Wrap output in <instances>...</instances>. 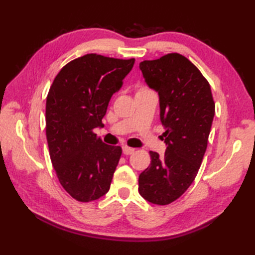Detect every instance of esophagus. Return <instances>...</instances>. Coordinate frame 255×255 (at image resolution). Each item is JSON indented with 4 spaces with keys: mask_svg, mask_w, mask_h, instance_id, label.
<instances>
[{
    "mask_svg": "<svg viewBox=\"0 0 255 255\" xmlns=\"http://www.w3.org/2000/svg\"><path fill=\"white\" fill-rule=\"evenodd\" d=\"M134 152V149L130 148V147H127V145H124L123 147V153L125 155H129V154H132Z\"/></svg>",
    "mask_w": 255,
    "mask_h": 255,
    "instance_id": "34e87169",
    "label": "esophagus"
}]
</instances>
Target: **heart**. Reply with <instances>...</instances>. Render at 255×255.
<instances>
[{
  "label": "heart",
  "mask_w": 255,
  "mask_h": 255,
  "mask_svg": "<svg viewBox=\"0 0 255 255\" xmlns=\"http://www.w3.org/2000/svg\"><path fill=\"white\" fill-rule=\"evenodd\" d=\"M144 90H148V89H147V88H140V89L138 90V92H139V91H144Z\"/></svg>",
  "instance_id": "obj_1"
}]
</instances>
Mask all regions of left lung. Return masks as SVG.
I'll list each match as a JSON object with an SVG mask.
<instances>
[{"label":"left lung","mask_w":255,"mask_h":255,"mask_svg":"<svg viewBox=\"0 0 255 255\" xmlns=\"http://www.w3.org/2000/svg\"><path fill=\"white\" fill-rule=\"evenodd\" d=\"M145 82L160 97L165 131L164 156L150 151L151 163L139 175V194L156 205H169L191 186L207 149L215 115L210 85L198 68L173 52L139 64Z\"/></svg>","instance_id":"left-lung-1"}]
</instances>
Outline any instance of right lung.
Masks as SVG:
<instances>
[{
	"label": "right lung",
	"instance_id": "obj_1",
	"mask_svg": "<svg viewBox=\"0 0 255 255\" xmlns=\"http://www.w3.org/2000/svg\"><path fill=\"white\" fill-rule=\"evenodd\" d=\"M134 59L89 53L70 61L53 80L46 102V136L61 186L81 203L110 189L122 148L108 145L93 131L103 127L112 95L122 88Z\"/></svg>",
	"mask_w": 255,
	"mask_h": 255
}]
</instances>
